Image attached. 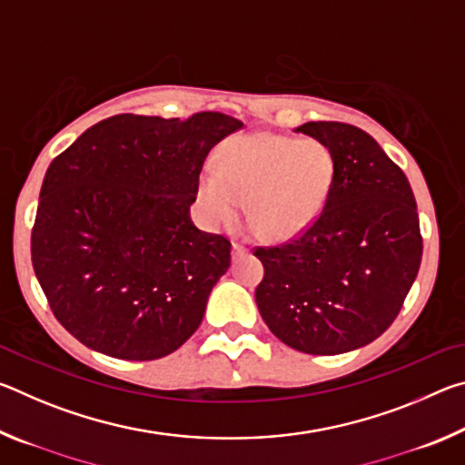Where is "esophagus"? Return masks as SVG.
Returning a JSON list of instances; mask_svg holds the SVG:
<instances>
[{
    "label": "esophagus",
    "instance_id": "1",
    "mask_svg": "<svg viewBox=\"0 0 465 465\" xmlns=\"http://www.w3.org/2000/svg\"><path fill=\"white\" fill-rule=\"evenodd\" d=\"M243 254H246V246H243V243H240V242H233L232 243V256L240 258Z\"/></svg>",
    "mask_w": 465,
    "mask_h": 465
}]
</instances>
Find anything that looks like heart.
Here are the masks:
<instances>
[{
  "label": "heart",
  "mask_w": 465,
  "mask_h": 465,
  "mask_svg": "<svg viewBox=\"0 0 465 465\" xmlns=\"http://www.w3.org/2000/svg\"><path fill=\"white\" fill-rule=\"evenodd\" d=\"M332 180L334 157L322 141L254 133L222 147L217 170L199 178V201L215 225L238 222L248 203V225L258 238L289 240L320 215Z\"/></svg>",
  "instance_id": "b5f03b06"
}]
</instances>
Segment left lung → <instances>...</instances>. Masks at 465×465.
<instances>
[{"label": "left lung", "mask_w": 465, "mask_h": 465, "mask_svg": "<svg viewBox=\"0 0 465 465\" xmlns=\"http://www.w3.org/2000/svg\"><path fill=\"white\" fill-rule=\"evenodd\" d=\"M295 131L332 152V188L299 238L254 252L264 266L256 305L291 349L341 355L396 320L422 258L419 213L404 172L369 133L326 121Z\"/></svg>", "instance_id": "8db88e82"}]
</instances>
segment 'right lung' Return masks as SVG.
Here are the masks:
<instances>
[{
    "instance_id": "right-lung-1",
    "label": "right lung",
    "mask_w": 465,
    "mask_h": 465,
    "mask_svg": "<svg viewBox=\"0 0 465 465\" xmlns=\"http://www.w3.org/2000/svg\"><path fill=\"white\" fill-rule=\"evenodd\" d=\"M242 123L116 114L46 170L33 266L54 318L102 355L153 361L201 326L232 243L199 230L191 204L204 157Z\"/></svg>"
}]
</instances>
